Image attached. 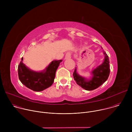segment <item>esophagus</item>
Returning <instances> with one entry per match:
<instances>
[{"instance_id":"obj_1","label":"esophagus","mask_w":132,"mask_h":132,"mask_svg":"<svg viewBox=\"0 0 132 132\" xmlns=\"http://www.w3.org/2000/svg\"><path fill=\"white\" fill-rule=\"evenodd\" d=\"M71 53L70 52H68L66 53V55H65V59H69L71 58Z\"/></svg>"}]
</instances>
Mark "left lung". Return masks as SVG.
<instances>
[{"label": "left lung", "instance_id": "8db88e82", "mask_svg": "<svg viewBox=\"0 0 132 132\" xmlns=\"http://www.w3.org/2000/svg\"><path fill=\"white\" fill-rule=\"evenodd\" d=\"M105 59L103 63L92 71L93 76L89 80L79 76L77 73L76 68L73 73L74 80L81 88L87 90H93L102 85L108 78L110 74V61L108 55L104 52Z\"/></svg>", "mask_w": 132, "mask_h": 132}]
</instances>
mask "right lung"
I'll list each match as a JSON object with an SVG mask.
<instances>
[{"instance_id": "obj_1", "label": "right lung", "mask_w": 132, "mask_h": 132, "mask_svg": "<svg viewBox=\"0 0 132 132\" xmlns=\"http://www.w3.org/2000/svg\"><path fill=\"white\" fill-rule=\"evenodd\" d=\"M23 58L18 66V76L20 81L28 88L35 91H41L53 84L56 71L62 60L53 61L44 71L36 72L27 68L23 63Z\"/></svg>"}]
</instances>
